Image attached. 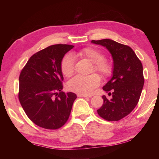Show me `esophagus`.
I'll use <instances>...</instances> for the list:
<instances>
[{
	"label": "esophagus",
	"instance_id": "1",
	"mask_svg": "<svg viewBox=\"0 0 159 159\" xmlns=\"http://www.w3.org/2000/svg\"><path fill=\"white\" fill-rule=\"evenodd\" d=\"M78 97H82V98H90L91 95H83V94H78Z\"/></svg>",
	"mask_w": 159,
	"mask_h": 159
}]
</instances>
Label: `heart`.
I'll use <instances>...</instances> for the list:
<instances>
[{"label":"heart","instance_id":"obj_1","mask_svg":"<svg viewBox=\"0 0 159 159\" xmlns=\"http://www.w3.org/2000/svg\"><path fill=\"white\" fill-rule=\"evenodd\" d=\"M74 57L86 59L93 63V71L100 74L104 78H108L112 74L113 67L109 61L104 59L100 50L92 47H86L72 53ZM60 70L64 76L70 77L74 72V59L67 55L62 58L60 63ZM101 79L98 74H93L88 76H76L67 83V88L71 92L83 95H89L99 85Z\"/></svg>","mask_w":159,"mask_h":159}]
</instances>
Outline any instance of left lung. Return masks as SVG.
<instances>
[{"label": "left lung", "instance_id": "1", "mask_svg": "<svg viewBox=\"0 0 159 159\" xmlns=\"http://www.w3.org/2000/svg\"><path fill=\"white\" fill-rule=\"evenodd\" d=\"M92 43L106 47L114 60L113 76L103 87L112 98L102 97L104 102L98 114L108 121H117L130 114L138 103L144 83L143 67L128 45L111 39L93 40Z\"/></svg>", "mask_w": 159, "mask_h": 159}]
</instances>
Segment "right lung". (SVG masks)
I'll use <instances>...</instances> for the list:
<instances>
[{"instance_id": "obj_1", "label": "right lung", "mask_w": 159, "mask_h": 159, "mask_svg": "<svg viewBox=\"0 0 159 159\" xmlns=\"http://www.w3.org/2000/svg\"><path fill=\"white\" fill-rule=\"evenodd\" d=\"M74 45L57 44L29 58L19 79L18 98L26 114L39 127L57 130L65 124L77 96L62 91L60 63Z\"/></svg>"}]
</instances>
